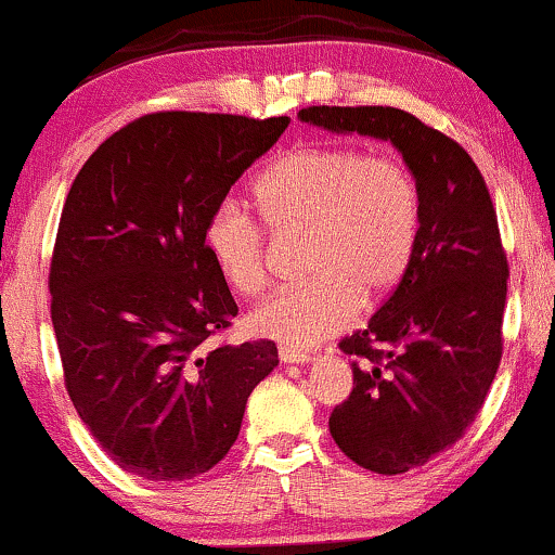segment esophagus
Masks as SVG:
<instances>
[{
    "mask_svg": "<svg viewBox=\"0 0 555 555\" xmlns=\"http://www.w3.org/2000/svg\"><path fill=\"white\" fill-rule=\"evenodd\" d=\"M279 359H282V363H286V366H292V363H310L312 356L297 353V350L292 348H279Z\"/></svg>",
    "mask_w": 555,
    "mask_h": 555,
    "instance_id": "esophagus-1",
    "label": "esophagus"
}]
</instances>
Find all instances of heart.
<instances>
[{
  "label": "heart",
  "mask_w": 555,
  "mask_h": 555,
  "mask_svg": "<svg viewBox=\"0 0 555 555\" xmlns=\"http://www.w3.org/2000/svg\"><path fill=\"white\" fill-rule=\"evenodd\" d=\"M256 205L273 235H305L301 273L310 282L282 289L250 310L258 338L292 350L314 348L397 289L420 230V194L397 158L353 145H301L256 184ZM205 248L225 284L256 294L266 282L261 228L235 202L212 209Z\"/></svg>",
  "instance_id": "obj_1"
}]
</instances>
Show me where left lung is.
<instances>
[{"label": "left lung", "instance_id": "obj_1", "mask_svg": "<svg viewBox=\"0 0 555 555\" xmlns=\"http://www.w3.org/2000/svg\"><path fill=\"white\" fill-rule=\"evenodd\" d=\"M297 117L387 140L417 184L415 254L366 330L340 343L356 359L353 391L330 415V435L350 461L404 474L466 433L500 366L509 269L492 196L472 156L410 112L307 107Z\"/></svg>", "mask_w": 555, "mask_h": 555}]
</instances>
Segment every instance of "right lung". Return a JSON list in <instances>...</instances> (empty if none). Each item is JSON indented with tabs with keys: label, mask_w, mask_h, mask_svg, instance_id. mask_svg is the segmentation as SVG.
I'll return each instance as SVG.
<instances>
[{
	"label": "right lung",
	"mask_w": 555,
	"mask_h": 555,
	"mask_svg": "<svg viewBox=\"0 0 555 555\" xmlns=\"http://www.w3.org/2000/svg\"><path fill=\"white\" fill-rule=\"evenodd\" d=\"M289 117L156 112L104 140L74 179L51 263L68 397L112 461L184 481L225 459L271 340L207 350L237 305L205 248L230 186Z\"/></svg>",
	"instance_id": "obj_1"
}]
</instances>
